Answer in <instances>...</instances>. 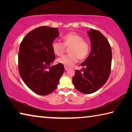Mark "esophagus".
<instances>
[{
	"label": "esophagus",
	"mask_w": 132,
	"mask_h": 132,
	"mask_svg": "<svg viewBox=\"0 0 132 132\" xmlns=\"http://www.w3.org/2000/svg\"><path fill=\"white\" fill-rule=\"evenodd\" d=\"M64 68H65V71H67L69 69V68L67 67H66V66L64 67Z\"/></svg>",
	"instance_id": "34e87169"
}]
</instances>
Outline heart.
<instances>
[{"label": "heart", "mask_w": 132, "mask_h": 132, "mask_svg": "<svg viewBox=\"0 0 132 132\" xmlns=\"http://www.w3.org/2000/svg\"><path fill=\"white\" fill-rule=\"evenodd\" d=\"M64 44L58 41L52 43V49L55 54L61 56L65 51V47L69 49L70 55L59 58L58 62L66 67H71L79 60H84L87 57L89 52V45L84 40L82 37L76 33H70L62 37Z\"/></svg>", "instance_id": "1"}]
</instances>
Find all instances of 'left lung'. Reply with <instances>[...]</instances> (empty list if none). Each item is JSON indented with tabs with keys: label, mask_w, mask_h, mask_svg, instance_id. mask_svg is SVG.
Here are the masks:
<instances>
[{
	"label": "left lung",
	"mask_w": 132,
	"mask_h": 132,
	"mask_svg": "<svg viewBox=\"0 0 132 132\" xmlns=\"http://www.w3.org/2000/svg\"><path fill=\"white\" fill-rule=\"evenodd\" d=\"M91 50L85 61L81 64L83 70H76L72 82L80 92L90 94L98 90L107 81L111 73V47L106 38L96 30L87 31ZM82 70L83 73L81 71Z\"/></svg>",
	"instance_id": "8db88e82"
}]
</instances>
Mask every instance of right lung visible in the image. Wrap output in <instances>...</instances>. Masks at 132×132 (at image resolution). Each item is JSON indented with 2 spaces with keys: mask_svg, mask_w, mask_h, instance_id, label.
I'll use <instances>...</instances> for the list:
<instances>
[{
  "mask_svg": "<svg viewBox=\"0 0 132 132\" xmlns=\"http://www.w3.org/2000/svg\"><path fill=\"white\" fill-rule=\"evenodd\" d=\"M58 36L56 28L42 26L28 33L20 43L19 74L26 85L40 95L53 92L64 73L63 65L51 66L55 58L51 45Z\"/></svg>",
  "mask_w": 132,
  "mask_h": 132,
  "instance_id": "add662e5",
  "label": "right lung"
}]
</instances>
